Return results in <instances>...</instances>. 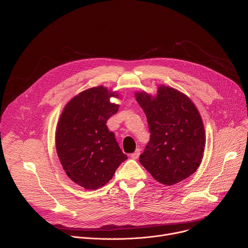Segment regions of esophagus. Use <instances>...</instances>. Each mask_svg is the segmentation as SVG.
<instances>
[{
	"instance_id": "esophagus-1",
	"label": "esophagus",
	"mask_w": 248,
	"mask_h": 248,
	"mask_svg": "<svg viewBox=\"0 0 248 248\" xmlns=\"http://www.w3.org/2000/svg\"><path fill=\"white\" fill-rule=\"evenodd\" d=\"M139 155H140V149L137 148V149L135 150V152H133L132 154H130V158L133 159V160H136V159L139 157Z\"/></svg>"
}]
</instances>
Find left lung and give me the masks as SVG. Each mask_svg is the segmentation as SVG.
<instances>
[{
	"label": "left lung",
	"instance_id": "left-lung-1",
	"mask_svg": "<svg viewBox=\"0 0 248 248\" xmlns=\"http://www.w3.org/2000/svg\"><path fill=\"white\" fill-rule=\"evenodd\" d=\"M150 130L139 162L160 184L172 186L198 169L205 147V130L195 105L186 94L160 85L152 96L135 92Z\"/></svg>",
	"mask_w": 248,
	"mask_h": 248
}]
</instances>
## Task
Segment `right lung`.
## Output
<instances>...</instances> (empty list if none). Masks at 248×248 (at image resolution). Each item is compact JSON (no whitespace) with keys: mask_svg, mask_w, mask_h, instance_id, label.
Here are the masks:
<instances>
[{"mask_svg":"<svg viewBox=\"0 0 248 248\" xmlns=\"http://www.w3.org/2000/svg\"><path fill=\"white\" fill-rule=\"evenodd\" d=\"M117 92L96 86L70 99L56 129V149L68 178L85 189H98L112 178L127 159L107 121L119 111L111 103Z\"/></svg>","mask_w":248,"mask_h":248,"instance_id":"right-lung-1","label":"right lung"}]
</instances>
